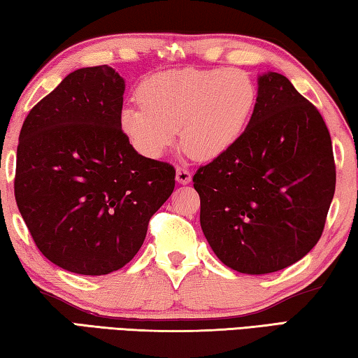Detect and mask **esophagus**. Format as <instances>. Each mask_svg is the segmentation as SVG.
Wrapping results in <instances>:
<instances>
[{
    "instance_id": "1",
    "label": "esophagus",
    "mask_w": 358,
    "mask_h": 358,
    "mask_svg": "<svg viewBox=\"0 0 358 358\" xmlns=\"http://www.w3.org/2000/svg\"><path fill=\"white\" fill-rule=\"evenodd\" d=\"M192 178V173L189 172V169L186 167H177V181L181 185H187Z\"/></svg>"
}]
</instances>
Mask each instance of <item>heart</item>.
Wrapping results in <instances>:
<instances>
[{"label":"heart","instance_id":"1","mask_svg":"<svg viewBox=\"0 0 358 358\" xmlns=\"http://www.w3.org/2000/svg\"><path fill=\"white\" fill-rule=\"evenodd\" d=\"M141 107L120 113V129L138 155L157 159L180 137L199 159L226 153L243 136L257 99L252 78L240 69L164 71L138 85Z\"/></svg>","mask_w":358,"mask_h":358}]
</instances>
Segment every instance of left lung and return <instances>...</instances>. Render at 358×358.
I'll list each match as a JSON object with an SVG mask.
<instances>
[{
    "label": "left lung",
    "instance_id": "8db88e82",
    "mask_svg": "<svg viewBox=\"0 0 358 358\" xmlns=\"http://www.w3.org/2000/svg\"><path fill=\"white\" fill-rule=\"evenodd\" d=\"M201 226L224 265L265 275L295 264L324 232L336 185L322 115L278 72L259 77L243 136L192 177Z\"/></svg>",
    "mask_w": 358,
    "mask_h": 358
}]
</instances>
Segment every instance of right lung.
<instances>
[{"instance_id":"right-lung-1","label":"right lung","mask_w":358,"mask_h":358,"mask_svg":"<svg viewBox=\"0 0 358 358\" xmlns=\"http://www.w3.org/2000/svg\"><path fill=\"white\" fill-rule=\"evenodd\" d=\"M124 80L107 64L71 72L23 121L14 192L38 250L62 268H121L175 187L169 162L138 155L120 129Z\"/></svg>"}]
</instances>
